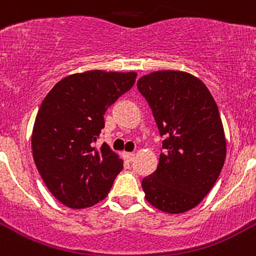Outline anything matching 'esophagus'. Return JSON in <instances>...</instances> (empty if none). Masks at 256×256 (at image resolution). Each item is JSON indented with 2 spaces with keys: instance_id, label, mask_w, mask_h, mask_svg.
Listing matches in <instances>:
<instances>
[{
  "instance_id": "obj_1",
  "label": "esophagus",
  "mask_w": 256,
  "mask_h": 256,
  "mask_svg": "<svg viewBox=\"0 0 256 256\" xmlns=\"http://www.w3.org/2000/svg\"><path fill=\"white\" fill-rule=\"evenodd\" d=\"M134 158H135V154H132V152H124V159L126 162L134 160Z\"/></svg>"
}]
</instances>
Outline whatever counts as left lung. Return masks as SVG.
Instances as JSON below:
<instances>
[{"instance_id": "1", "label": "left lung", "mask_w": 256, "mask_h": 256, "mask_svg": "<svg viewBox=\"0 0 256 256\" xmlns=\"http://www.w3.org/2000/svg\"><path fill=\"white\" fill-rule=\"evenodd\" d=\"M163 140L156 171L143 178L154 208L180 214L197 206L217 182L226 159L218 106L206 85L184 70H155L139 78Z\"/></svg>"}]
</instances>
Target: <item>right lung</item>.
<instances>
[{
	"label": "right lung",
	"instance_id": "right-lung-1",
	"mask_svg": "<svg viewBox=\"0 0 256 256\" xmlns=\"http://www.w3.org/2000/svg\"><path fill=\"white\" fill-rule=\"evenodd\" d=\"M135 78L132 70H85L62 78L43 100L31 135L32 156L48 190L66 206L84 209L104 200L122 171L120 155L96 142L108 106Z\"/></svg>",
	"mask_w": 256,
	"mask_h": 256
}]
</instances>
